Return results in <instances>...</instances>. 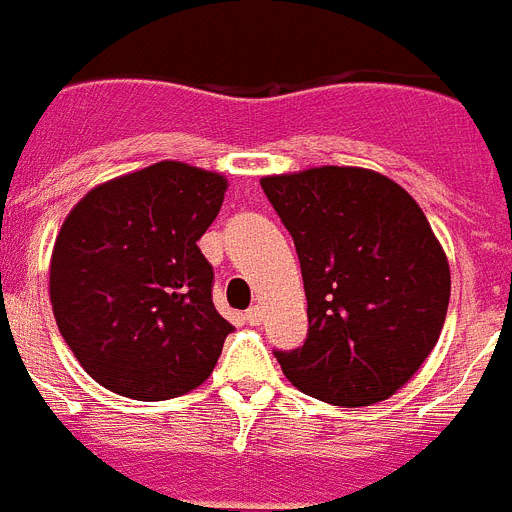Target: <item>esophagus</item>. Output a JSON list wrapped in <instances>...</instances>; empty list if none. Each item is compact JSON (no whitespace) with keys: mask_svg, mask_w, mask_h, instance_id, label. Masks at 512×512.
Returning <instances> with one entry per match:
<instances>
[{"mask_svg":"<svg viewBox=\"0 0 512 512\" xmlns=\"http://www.w3.org/2000/svg\"><path fill=\"white\" fill-rule=\"evenodd\" d=\"M243 320H246L248 325H261V320H264V310H261L259 305L248 307L246 315H243Z\"/></svg>","mask_w":512,"mask_h":512,"instance_id":"obj_1","label":"esophagus"}]
</instances>
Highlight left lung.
Returning <instances> with one entry per match:
<instances>
[{
	"label": "left lung",
	"instance_id": "8db88e82",
	"mask_svg": "<svg viewBox=\"0 0 512 512\" xmlns=\"http://www.w3.org/2000/svg\"><path fill=\"white\" fill-rule=\"evenodd\" d=\"M300 256L307 338L274 351L305 395L372 405L395 395L441 336L451 274L423 210L400 184L351 166L264 176Z\"/></svg>",
	"mask_w": 512,
	"mask_h": 512
}]
</instances>
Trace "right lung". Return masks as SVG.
Here are the masks:
<instances>
[{
	"label": "right lung",
	"instance_id": "1",
	"mask_svg": "<svg viewBox=\"0 0 512 512\" xmlns=\"http://www.w3.org/2000/svg\"><path fill=\"white\" fill-rule=\"evenodd\" d=\"M220 174L161 161L71 210L53 246L51 302L84 372L133 400L200 387L233 325L212 305L200 241L223 205Z\"/></svg>",
	"mask_w": 512,
	"mask_h": 512
}]
</instances>
